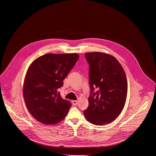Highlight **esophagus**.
Here are the masks:
<instances>
[{"label":"esophagus","mask_w":156,"mask_h":156,"mask_svg":"<svg viewBox=\"0 0 156 156\" xmlns=\"http://www.w3.org/2000/svg\"><path fill=\"white\" fill-rule=\"evenodd\" d=\"M72 105L75 106V105H76L78 104V101L77 100H73L72 101Z\"/></svg>","instance_id":"esophagus-1"}]
</instances>
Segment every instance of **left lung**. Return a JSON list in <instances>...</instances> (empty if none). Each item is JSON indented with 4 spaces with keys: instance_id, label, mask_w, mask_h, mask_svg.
Returning a JSON list of instances; mask_svg holds the SVG:
<instances>
[{
    "instance_id": "left-lung-1",
    "label": "left lung",
    "mask_w": 156,
    "mask_h": 156,
    "mask_svg": "<svg viewBox=\"0 0 156 156\" xmlns=\"http://www.w3.org/2000/svg\"><path fill=\"white\" fill-rule=\"evenodd\" d=\"M90 65L91 95L89 106L83 113L90 122L105 125L120 115L126 103L127 82L124 70L118 60L102 52L85 53ZM94 88L98 91L93 92Z\"/></svg>"
}]
</instances>
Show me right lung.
<instances>
[{
    "label": "right lung",
    "instance_id": "right-lung-1",
    "mask_svg": "<svg viewBox=\"0 0 156 156\" xmlns=\"http://www.w3.org/2000/svg\"><path fill=\"white\" fill-rule=\"evenodd\" d=\"M79 58L77 53H48L35 59L26 73L23 96L26 107L38 122L57 124L68 114L71 103L57 92Z\"/></svg>",
    "mask_w": 156,
    "mask_h": 156
}]
</instances>
